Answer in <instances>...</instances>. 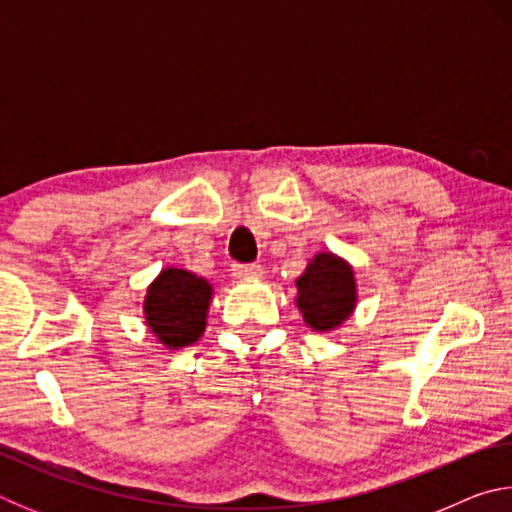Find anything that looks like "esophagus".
<instances>
[{
  "label": "esophagus",
  "mask_w": 512,
  "mask_h": 512,
  "mask_svg": "<svg viewBox=\"0 0 512 512\" xmlns=\"http://www.w3.org/2000/svg\"><path fill=\"white\" fill-rule=\"evenodd\" d=\"M232 271L239 280H255V277L264 275V268L259 264H232Z\"/></svg>",
  "instance_id": "esophagus-1"
}]
</instances>
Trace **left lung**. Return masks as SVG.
Instances as JSON below:
<instances>
[{
	"instance_id": "1",
	"label": "left lung",
	"mask_w": 512,
	"mask_h": 512,
	"mask_svg": "<svg viewBox=\"0 0 512 512\" xmlns=\"http://www.w3.org/2000/svg\"><path fill=\"white\" fill-rule=\"evenodd\" d=\"M298 307L307 325L332 329L350 316L357 300L352 268L339 257L320 253L298 277Z\"/></svg>"
}]
</instances>
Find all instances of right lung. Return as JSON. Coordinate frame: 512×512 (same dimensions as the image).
<instances>
[{"label": "right lung", "instance_id": "right-lung-1", "mask_svg": "<svg viewBox=\"0 0 512 512\" xmlns=\"http://www.w3.org/2000/svg\"><path fill=\"white\" fill-rule=\"evenodd\" d=\"M210 293L203 277L167 268L146 293V323L167 348H185L203 334Z\"/></svg>", "mask_w": 512, "mask_h": 512}]
</instances>
